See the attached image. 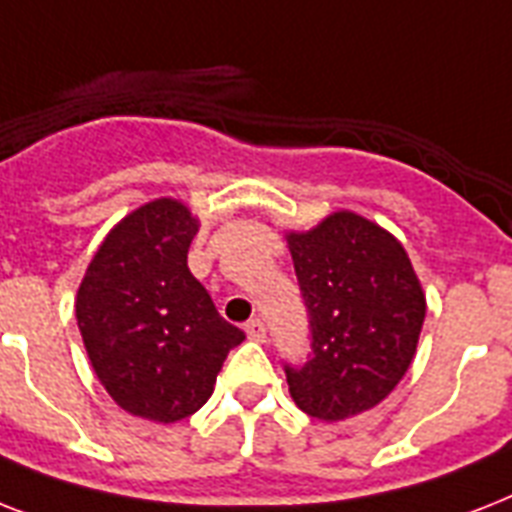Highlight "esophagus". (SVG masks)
Here are the masks:
<instances>
[{
    "label": "esophagus",
    "instance_id": "34e87169",
    "mask_svg": "<svg viewBox=\"0 0 512 512\" xmlns=\"http://www.w3.org/2000/svg\"><path fill=\"white\" fill-rule=\"evenodd\" d=\"M244 332H247L249 340H255V342L265 340V324L260 319H249L247 324H244Z\"/></svg>",
    "mask_w": 512,
    "mask_h": 512
}]
</instances>
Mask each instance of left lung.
<instances>
[{
	"instance_id": "obj_1",
	"label": "left lung",
	"mask_w": 512,
	"mask_h": 512,
	"mask_svg": "<svg viewBox=\"0 0 512 512\" xmlns=\"http://www.w3.org/2000/svg\"><path fill=\"white\" fill-rule=\"evenodd\" d=\"M287 241L311 327V358L284 364L289 393L316 420L366 412L396 388L420 340L425 295L409 255L348 209Z\"/></svg>"
}]
</instances>
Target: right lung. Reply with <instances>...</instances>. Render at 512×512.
Wrapping results in <instances>:
<instances>
[{
	"mask_svg": "<svg viewBox=\"0 0 512 512\" xmlns=\"http://www.w3.org/2000/svg\"><path fill=\"white\" fill-rule=\"evenodd\" d=\"M196 231L185 204L148 201L108 233L76 292L79 332L108 396L164 425L207 404L244 340L188 271Z\"/></svg>",
	"mask_w": 512,
	"mask_h": 512,
	"instance_id": "1",
	"label": "right lung"
}]
</instances>
